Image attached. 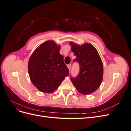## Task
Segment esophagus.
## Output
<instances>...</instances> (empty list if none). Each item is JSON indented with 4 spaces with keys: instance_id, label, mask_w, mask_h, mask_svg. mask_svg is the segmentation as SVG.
<instances>
[{
    "instance_id": "esophagus-1",
    "label": "esophagus",
    "mask_w": 131,
    "mask_h": 131,
    "mask_svg": "<svg viewBox=\"0 0 131 131\" xmlns=\"http://www.w3.org/2000/svg\"><path fill=\"white\" fill-rule=\"evenodd\" d=\"M67 67H68V68L69 70H70V68H71V64H68V65H67Z\"/></svg>"
}]
</instances>
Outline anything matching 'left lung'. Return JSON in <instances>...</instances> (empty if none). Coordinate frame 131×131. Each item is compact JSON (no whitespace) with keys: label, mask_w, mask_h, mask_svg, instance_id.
I'll return each mask as SVG.
<instances>
[{"label":"left lung","mask_w":131,"mask_h":131,"mask_svg":"<svg viewBox=\"0 0 131 131\" xmlns=\"http://www.w3.org/2000/svg\"><path fill=\"white\" fill-rule=\"evenodd\" d=\"M72 50L76 58L73 62H78L80 71L78 76L70 79L80 93L89 94L97 90L101 84L103 74V63L97 51L89 43L82 46L71 42Z\"/></svg>","instance_id":"obj_1"}]
</instances>
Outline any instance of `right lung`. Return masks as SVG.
<instances>
[{"label":"right lung","mask_w":131,"mask_h":131,"mask_svg":"<svg viewBox=\"0 0 131 131\" xmlns=\"http://www.w3.org/2000/svg\"><path fill=\"white\" fill-rule=\"evenodd\" d=\"M60 46L52 41L35 49L28 62V73L33 85L42 92L51 93L69 75V69L59 53Z\"/></svg>","instance_id":"1"}]
</instances>
